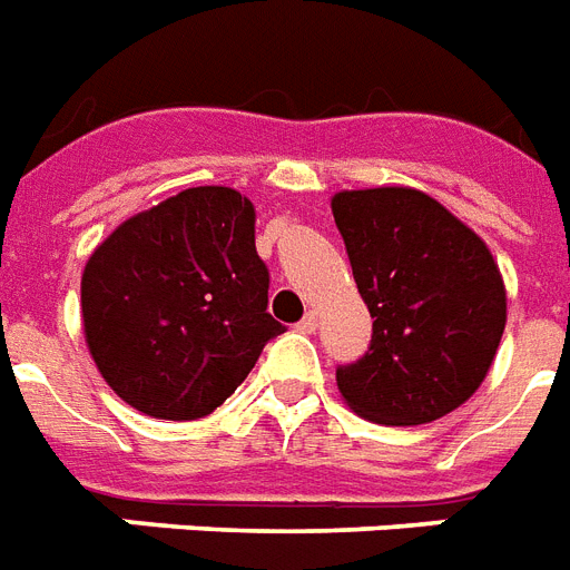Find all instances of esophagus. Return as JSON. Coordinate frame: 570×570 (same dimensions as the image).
I'll list each match as a JSON object with an SVG mask.
<instances>
[{
  "label": "esophagus",
  "instance_id": "obj_1",
  "mask_svg": "<svg viewBox=\"0 0 570 570\" xmlns=\"http://www.w3.org/2000/svg\"><path fill=\"white\" fill-rule=\"evenodd\" d=\"M297 330L306 332V335H312V332L317 330V312H308L306 317H303V321L297 323Z\"/></svg>",
  "mask_w": 570,
  "mask_h": 570
}]
</instances>
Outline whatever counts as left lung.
<instances>
[{
    "label": "left lung",
    "mask_w": 570,
    "mask_h": 570,
    "mask_svg": "<svg viewBox=\"0 0 570 570\" xmlns=\"http://www.w3.org/2000/svg\"><path fill=\"white\" fill-rule=\"evenodd\" d=\"M332 214L373 317L371 347L335 371L344 403L385 426L439 421L480 389L507 326L485 240L414 188L341 190Z\"/></svg>",
    "instance_id": "8db88e82"
}]
</instances>
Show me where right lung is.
<instances>
[{"label": "right lung", "mask_w": 570, "mask_h": 570, "mask_svg": "<svg viewBox=\"0 0 570 570\" xmlns=\"http://www.w3.org/2000/svg\"><path fill=\"white\" fill-rule=\"evenodd\" d=\"M256 208L220 185L188 188L122 220L81 273L85 341L131 409L197 421L247 380L285 332L267 312Z\"/></svg>", "instance_id": "right-lung-1"}]
</instances>
